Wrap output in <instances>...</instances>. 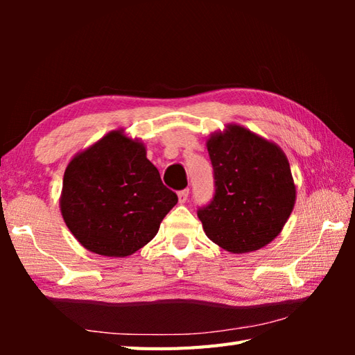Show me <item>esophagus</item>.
I'll use <instances>...</instances> for the list:
<instances>
[{
  "instance_id": "1",
  "label": "esophagus",
  "mask_w": 355,
  "mask_h": 355,
  "mask_svg": "<svg viewBox=\"0 0 355 355\" xmlns=\"http://www.w3.org/2000/svg\"><path fill=\"white\" fill-rule=\"evenodd\" d=\"M187 197H189V189L180 191V192H178V202H180V205H183V202H186Z\"/></svg>"
}]
</instances>
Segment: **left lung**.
I'll use <instances>...</instances> for the list:
<instances>
[{"instance_id":"left-lung-1","label":"left lung","mask_w":355,"mask_h":355,"mask_svg":"<svg viewBox=\"0 0 355 355\" xmlns=\"http://www.w3.org/2000/svg\"><path fill=\"white\" fill-rule=\"evenodd\" d=\"M215 197L198 210L210 241L230 253L270 244L288 220L296 184L284 150L245 126L227 123L207 137Z\"/></svg>"}]
</instances>
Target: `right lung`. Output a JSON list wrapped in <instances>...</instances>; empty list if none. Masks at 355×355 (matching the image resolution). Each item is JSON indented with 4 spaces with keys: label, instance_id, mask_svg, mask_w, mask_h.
<instances>
[{
    "label": "right lung",
    "instance_id": "obj_1",
    "mask_svg": "<svg viewBox=\"0 0 355 355\" xmlns=\"http://www.w3.org/2000/svg\"><path fill=\"white\" fill-rule=\"evenodd\" d=\"M177 201L146 158L145 143L119 128L67 164L59 207L87 250L125 258L157 235Z\"/></svg>",
    "mask_w": 355,
    "mask_h": 355
}]
</instances>
